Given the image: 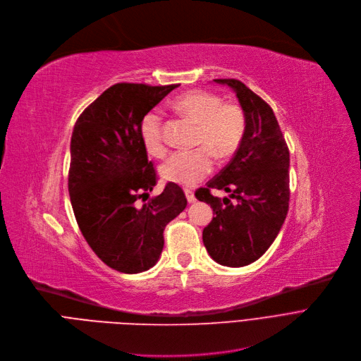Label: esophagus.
<instances>
[{"instance_id":"34e87169","label":"esophagus","mask_w":361,"mask_h":361,"mask_svg":"<svg viewBox=\"0 0 361 361\" xmlns=\"http://www.w3.org/2000/svg\"><path fill=\"white\" fill-rule=\"evenodd\" d=\"M185 195H186L188 202H194V201H195L194 191H192V190H190V188H185Z\"/></svg>"}]
</instances>
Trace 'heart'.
Returning <instances> with one entry per match:
<instances>
[{
  "mask_svg": "<svg viewBox=\"0 0 361 361\" xmlns=\"http://www.w3.org/2000/svg\"><path fill=\"white\" fill-rule=\"evenodd\" d=\"M175 110L197 123L194 145L198 148L175 152L163 166L161 175L170 182L192 186L213 170L214 156L220 160L231 157L241 145L247 128L245 113L236 102H221L207 91H192L173 102ZM141 140L156 157H163L167 147L163 136V113L149 110L141 120Z\"/></svg>",
  "mask_w": 361,
  "mask_h": 361,
  "instance_id": "obj_1",
  "label": "heart"
}]
</instances>
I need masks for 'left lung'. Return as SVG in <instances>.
Segmentation results:
<instances>
[{"mask_svg":"<svg viewBox=\"0 0 361 361\" xmlns=\"http://www.w3.org/2000/svg\"><path fill=\"white\" fill-rule=\"evenodd\" d=\"M231 87L245 113L244 140L232 160L195 191L214 217L202 243L219 264L243 267L259 260L278 236L289 207V149L267 102L238 79H214ZM212 189L226 190L221 200Z\"/></svg>","mask_w":361,"mask_h":361,"instance_id":"obj_1","label":"left lung"}]
</instances>
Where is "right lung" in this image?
I'll return each instance as SVG.
<instances>
[{"label": "right lung", "mask_w": 361, "mask_h": 361, "mask_svg": "<svg viewBox=\"0 0 361 361\" xmlns=\"http://www.w3.org/2000/svg\"><path fill=\"white\" fill-rule=\"evenodd\" d=\"M178 85L116 83L78 117L71 142L68 194L78 226L98 259L122 273H141L160 259L164 228L186 207L178 183L156 198L159 176L141 140L145 113ZM142 199L144 204H140Z\"/></svg>", "instance_id": "right-lung-1"}]
</instances>
